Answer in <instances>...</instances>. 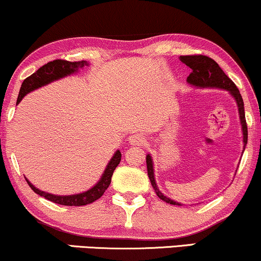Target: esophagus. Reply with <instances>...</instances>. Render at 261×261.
Instances as JSON below:
<instances>
[{"label":"esophagus","mask_w":261,"mask_h":261,"mask_svg":"<svg viewBox=\"0 0 261 261\" xmlns=\"http://www.w3.org/2000/svg\"><path fill=\"white\" fill-rule=\"evenodd\" d=\"M128 142L131 144H136V146H141V144H143L146 142V139H144V136L142 134H139V133H135L131 135L130 137H128Z\"/></svg>","instance_id":"esophagus-1"}]
</instances>
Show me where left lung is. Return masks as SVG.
I'll return each mask as SVG.
<instances>
[{"label":"left lung","mask_w":261,"mask_h":261,"mask_svg":"<svg viewBox=\"0 0 261 261\" xmlns=\"http://www.w3.org/2000/svg\"><path fill=\"white\" fill-rule=\"evenodd\" d=\"M181 62H184L187 67L191 68V74L188 75L187 81L191 85L198 87H220V89L230 91V93L234 97L237 105H238V112H240L242 130H243V142L244 148L248 141V127L246 121V114H244V105L243 98H242L240 91H238L237 86L234 85L230 77L224 73V70L219 67V64L214 59L203 55H191V56H180ZM147 162V171H148V177L152 184L153 188H154L156 196L162 200L166 203L174 204V205H181L180 203L174 202V200L168 198L163 194L161 191L156 187L155 180H154V172H153V162L150 155L148 154L146 158Z\"/></svg>","instance_id":"obj_1"}]
</instances>
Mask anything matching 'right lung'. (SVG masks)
<instances>
[{"label":"right lung","mask_w":261,"mask_h":261,"mask_svg":"<svg viewBox=\"0 0 261 261\" xmlns=\"http://www.w3.org/2000/svg\"><path fill=\"white\" fill-rule=\"evenodd\" d=\"M85 65H87V62L85 61H77V62H69L64 61V59H56L53 62H48L47 64L42 65L40 69H37L34 74H31L30 76H28L27 79L21 84L19 96H18L17 105L20 102L21 98L29 93L30 91L39 89V87L43 86V85L51 83L53 80L61 79V77L69 75L74 71H76L79 68H83ZM121 161V153L117 150L115 154L109 162V164L107 165V169L105 170L102 178L95 187H92L91 190L86 191L84 193L79 194H73V196H55V194H49L43 192V191L37 190L35 186L30 184L27 180L28 185L31 187V190L34 192L39 194V196L43 197V198L51 200V202L56 204H61V205H69V206H81L86 205V204L93 203L100 197L103 196V193L106 192V190L111 185L113 172H114L115 168L119 165V163Z\"/></svg>","instance_id":"obj_1"}]
</instances>
